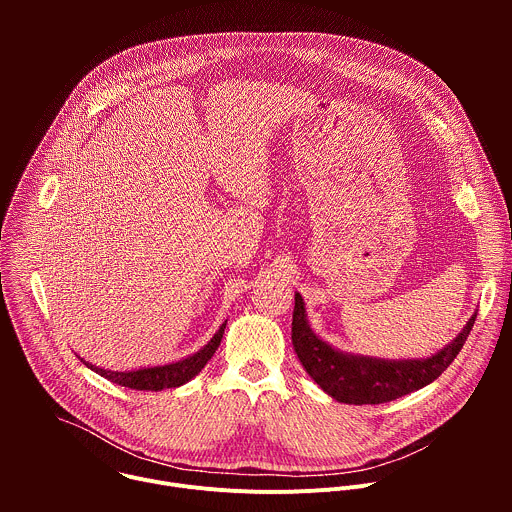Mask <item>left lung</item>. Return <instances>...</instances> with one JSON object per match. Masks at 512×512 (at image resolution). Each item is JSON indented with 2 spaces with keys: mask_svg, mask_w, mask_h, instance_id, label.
<instances>
[{
  "mask_svg": "<svg viewBox=\"0 0 512 512\" xmlns=\"http://www.w3.org/2000/svg\"><path fill=\"white\" fill-rule=\"evenodd\" d=\"M474 320L476 314L450 344L427 358H375L342 352L322 340L308 322L302 296L296 294L291 342L306 373L332 399L348 405H379L419 391L440 377L460 354Z\"/></svg>",
  "mask_w": 512,
  "mask_h": 512,
  "instance_id": "1",
  "label": "left lung"
}]
</instances>
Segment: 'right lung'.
<instances>
[{
    "mask_svg": "<svg viewBox=\"0 0 512 512\" xmlns=\"http://www.w3.org/2000/svg\"><path fill=\"white\" fill-rule=\"evenodd\" d=\"M227 322H223V326L216 330V334L194 354L180 358L176 362H168V364H158V367H143L137 371H105L95 367V364L83 360L91 371H95L97 375L105 377L107 381L127 387V389H135V391H162V389H174L180 387L184 383H188L190 379H194L202 369L204 364L212 358V354L216 352L218 344L223 340Z\"/></svg>",
    "mask_w": 512,
    "mask_h": 512,
    "instance_id": "right-lung-1",
    "label": "right lung"
}]
</instances>
